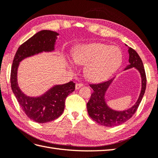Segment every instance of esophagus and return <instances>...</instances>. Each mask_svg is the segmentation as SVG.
<instances>
[{
    "mask_svg": "<svg viewBox=\"0 0 158 158\" xmlns=\"http://www.w3.org/2000/svg\"><path fill=\"white\" fill-rule=\"evenodd\" d=\"M83 85H83V83H76V89H78L80 87H82Z\"/></svg>",
    "mask_w": 158,
    "mask_h": 158,
    "instance_id": "34e87169",
    "label": "esophagus"
}]
</instances>
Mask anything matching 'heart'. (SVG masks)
I'll list each match as a JSON object with an SVG mask.
<instances>
[{"mask_svg":"<svg viewBox=\"0 0 158 158\" xmlns=\"http://www.w3.org/2000/svg\"><path fill=\"white\" fill-rule=\"evenodd\" d=\"M73 58L77 64H87L86 76L98 82L108 78L118 69L123 62V53L117 47L91 43L79 46Z\"/></svg>","mask_w":158,"mask_h":158,"instance_id":"b5f03b06","label":"heart"}]
</instances>
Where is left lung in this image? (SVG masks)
I'll list each match as a JSON object with an SVG mask.
<instances>
[{"label": "left lung", "mask_w": 158, "mask_h": 158, "mask_svg": "<svg viewBox=\"0 0 158 158\" xmlns=\"http://www.w3.org/2000/svg\"><path fill=\"white\" fill-rule=\"evenodd\" d=\"M129 62L130 64L124 70L135 67L138 70L142 78V89L140 94L137 102L133 106L123 111H118L111 109L107 106L105 102V96L107 89L109 88L114 78L105 82L98 83V84L89 85L93 89L94 92L91 94L90 99L87 105L88 114L91 119H93L94 121L101 125L115 127L125 123L134 115L143 98L146 85H147V77H146L144 65L138 53L131 47H129Z\"/></svg>", "instance_id": "left-lung-1"}]
</instances>
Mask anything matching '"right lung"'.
I'll return each instance as SVG.
<instances>
[{
	"label": "right lung",
	"mask_w": 158,
	"mask_h": 158,
	"mask_svg": "<svg viewBox=\"0 0 158 158\" xmlns=\"http://www.w3.org/2000/svg\"><path fill=\"white\" fill-rule=\"evenodd\" d=\"M57 32L42 30L33 35L20 45L15 54L11 69L10 82L14 94L24 113L38 123H45L56 120L62 115L66 98L75 90V83L56 85L43 96L37 98L27 96L19 87L17 70L19 62L24 58L43 52L54 50Z\"/></svg>",
	"instance_id": "right-lung-1"
}]
</instances>
